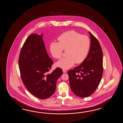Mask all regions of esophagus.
<instances>
[{
	"instance_id": "34e87169",
	"label": "esophagus",
	"mask_w": 123,
	"mask_h": 123,
	"mask_svg": "<svg viewBox=\"0 0 123 123\" xmlns=\"http://www.w3.org/2000/svg\"><path fill=\"white\" fill-rule=\"evenodd\" d=\"M63 73H66L67 72V71L65 69H63Z\"/></svg>"
}]
</instances>
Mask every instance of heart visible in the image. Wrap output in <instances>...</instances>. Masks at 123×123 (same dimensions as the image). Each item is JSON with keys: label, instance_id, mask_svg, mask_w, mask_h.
I'll use <instances>...</instances> for the list:
<instances>
[{"label": "heart", "instance_id": "b5f03b06", "mask_svg": "<svg viewBox=\"0 0 123 123\" xmlns=\"http://www.w3.org/2000/svg\"><path fill=\"white\" fill-rule=\"evenodd\" d=\"M58 43L53 42L50 46V52L53 58L60 59L62 56L63 50H66V58L56 63V66L63 69L72 67L75 62L80 64L86 59L91 46L89 37L75 31L63 33L58 38Z\"/></svg>", "mask_w": 123, "mask_h": 123}]
</instances>
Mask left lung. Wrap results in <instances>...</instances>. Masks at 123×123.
Segmentation results:
<instances>
[{
	"label": "left lung",
	"mask_w": 123,
	"mask_h": 123,
	"mask_svg": "<svg viewBox=\"0 0 123 123\" xmlns=\"http://www.w3.org/2000/svg\"><path fill=\"white\" fill-rule=\"evenodd\" d=\"M89 33L91 47L87 57L81 65L68 72L71 89L81 98L88 97L95 92L103 72L102 48L96 37Z\"/></svg>",
	"instance_id": "left-lung-1"
}]
</instances>
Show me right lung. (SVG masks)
<instances>
[{
	"mask_svg": "<svg viewBox=\"0 0 123 123\" xmlns=\"http://www.w3.org/2000/svg\"><path fill=\"white\" fill-rule=\"evenodd\" d=\"M43 34L29 36L21 48L18 59L21 79L30 93L41 99L52 96L56 88V83L63 74L57 68L48 73L53 64L45 47Z\"/></svg>",
	"mask_w": 123,
	"mask_h": 123,
	"instance_id": "obj_1",
	"label": "right lung"
}]
</instances>
